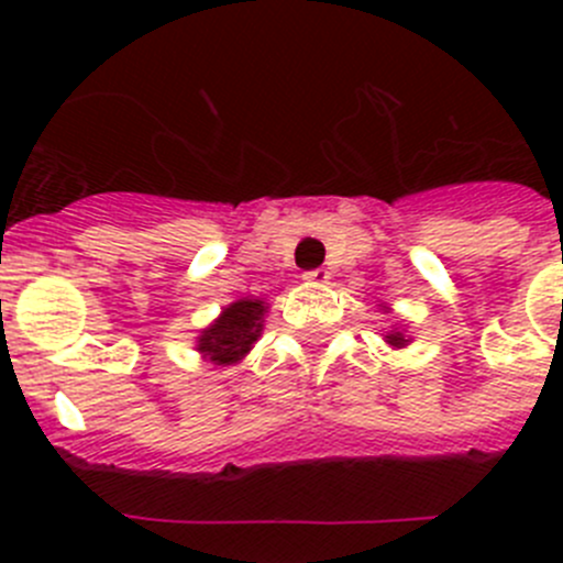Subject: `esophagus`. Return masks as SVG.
Here are the masks:
<instances>
[{"label": "esophagus", "instance_id": "34e87169", "mask_svg": "<svg viewBox=\"0 0 563 563\" xmlns=\"http://www.w3.org/2000/svg\"><path fill=\"white\" fill-rule=\"evenodd\" d=\"M302 277H305V280H308V283H318V286H323V283H329V272L323 269V266H321V269L305 272Z\"/></svg>", "mask_w": 563, "mask_h": 563}]
</instances>
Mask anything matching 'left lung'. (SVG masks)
Listing matches in <instances>:
<instances>
[{"label":"left lung","instance_id":"1","mask_svg":"<svg viewBox=\"0 0 563 563\" xmlns=\"http://www.w3.org/2000/svg\"><path fill=\"white\" fill-rule=\"evenodd\" d=\"M387 338H389L391 345H406V338H402L400 332H391V334H387Z\"/></svg>","mask_w":563,"mask_h":563}]
</instances>
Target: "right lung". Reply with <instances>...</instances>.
<instances>
[{"instance_id":"right-lung-1","label":"right lung","mask_w":563,"mask_h":563,"mask_svg":"<svg viewBox=\"0 0 563 563\" xmlns=\"http://www.w3.org/2000/svg\"><path fill=\"white\" fill-rule=\"evenodd\" d=\"M264 310L266 305L261 299H240V302L229 305L212 327L203 329L201 340H198V351H203L218 365L240 362L258 340L261 327H264L261 323Z\"/></svg>"}]
</instances>
